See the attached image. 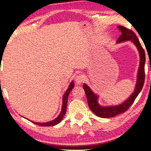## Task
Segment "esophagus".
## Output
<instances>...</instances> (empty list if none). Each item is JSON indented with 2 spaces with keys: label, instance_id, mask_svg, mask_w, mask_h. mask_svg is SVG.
<instances>
[{
  "label": "esophagus",
  "instance_id": "34e87169",
  "mask_svg": "<svg viewBox=\"0 0 151 151\" xmlns=\"http://www.w3.org/2000/svg\"><path fill=\"white\" fill-rule=\"evenodd\" d=\"M75 81H76V83L78 84H82V82H83V81H84L83 76H82V75L76 76V78H75Z\"/></svg>",
  "mask_w": 151,
  "mask_h": 151
}]
</instances>
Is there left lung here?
I'll return each mask as SVG.
<instances>
[{"label":"left lung","mask_w":151,"mask_h":151,"mask_svg":"<svg viewBox=\"0 0 151 151\" xmlns=\"http://www.w3.org/2000/svg\"><path fill=\"white\" fill-rule=\"evenodd\" d=\"M117 28L120 31L122 34L117 40V43H120L126 41H131L137 47L139 54V65L137 73V80L134 91L132 94L122 103L115 106H102L99 104V96L91 89V88L86 84H83V88L85 91L88 106L92 112H93L97 116L102 118H109L115 117L116 115L127 111L130 106L133 104L135 98L142 89L144 86L145 73H144V66H145V52L142 48L137 37L136 36L133 31L124 27L123 26H118Z\"/></svg>","instance_id":"8db88e82"}]
</instances>
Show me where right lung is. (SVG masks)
<instances>
[{"mask_svg": "<svg viewBox=\"0 0 151 151\" xmlns=\"http://www.w3.org/2000/svg\"><path fill=\"white\" fill-rule=\"evenodd\" d=\"M74 87V82L73 81H71V83L69 84V87L66 91L65 93H64L63 96V105H62V109L60 113L58 115L56 118H55L53 120L47 122H33L31 121L32 122H33L35 124L38 125V126H42V127H53V126H55L59 124L60 122L63 120L64 115H65L66 113V111H67V101H68V96L71 92V91L73 89V88Z\"/></svg>", "mask_w": 151, "mask_h": 151, "instance_id": "add662e5", "label": "right lung"}]
</instances>
